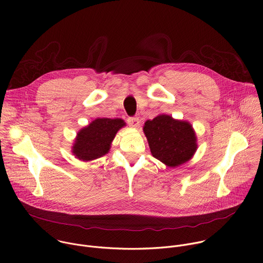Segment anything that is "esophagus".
I'll use <instances>...</instances> for the list:
<instances>
[{"instance_id": "34e87169", "label": "esophagus", "mask_w": 263, "mask_h": 263, "mask_svg": "<svg viewBox=\"0 0 263 263\" xmlns=\"http://www.w3.org/2000/svg\"><path fill=\"white\" fill-rule=\"evenodd\" d=\"M127 122L129 124V126L133 127V128H137L139 126V120L138 118H128Z\"/></svg>"}]
</instances>
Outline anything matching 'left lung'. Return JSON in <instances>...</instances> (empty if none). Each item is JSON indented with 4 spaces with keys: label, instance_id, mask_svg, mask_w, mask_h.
Returning <instances> with one entry per match:
<instances>
[{
    "label": "left lung",
    "instance_id": "left-lung-1",
    "mask_svg": "<svg viewBox=\"0 0 263 263\" xmlns=\"http://www.w3.org/2000/svg\"><path fill=\"white\" fill-rule=\"evenodd\" d=\"M152 155L171 167L190 160L197 149L195 132L187 122L158 116L143 127Z\"/></svg>",
    "mask_w": 263,
    "mask_h": 263
}]
</instances>
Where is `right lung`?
Instances as JSON below:
<instances>
[{"label": "right lung", "instance_id": "obj_1", "mask_svg": "<svg viewBox=\"0 0 263 263\" xmlns=\"http://www.w3.org/2000/svg\"><path fill=\"white\" fill-rule=\"evenodd\" d=\"M125 126L121 119H97L88 127L78 133V138L72 146V152L79 159L89 161L97 159L110 148L117 132Z\"/></svg>", "mask_w": 263, "mask_h": 263}]
</instances>
